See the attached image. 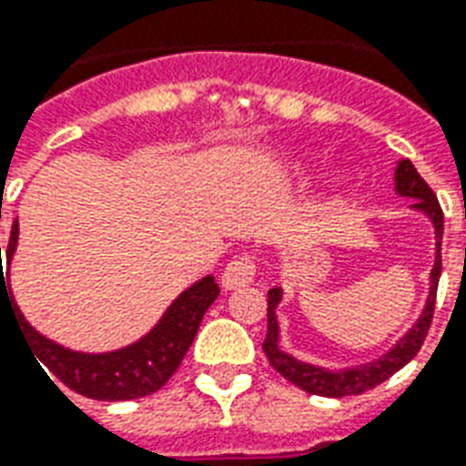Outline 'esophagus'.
<instances>
[{
	"instance_id": "esophagus-1",
	"label": "esophagus",
	"mask_w": 466,
	"mask_h": 466,
	"mask_svg": "<svg viewBox=\"0 0 466 466\" xmlns=\"http://www.w3.org/2000/svg\"><path fill=\"white\" fill-rule=\"evenodd\" d=\"M254 274H257V264H254V257L251 254H239L234 257L222 271V286L224 289H239V286H247L254 281Z\"/></svg>"
}]
</instances>
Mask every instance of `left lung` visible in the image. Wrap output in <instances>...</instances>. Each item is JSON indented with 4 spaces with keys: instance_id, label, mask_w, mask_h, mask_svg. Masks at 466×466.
<instances>
[{
    "instance_id": "obj_1",
    "label": "left lung",
    "mask_w": 466,
    "mask_h": 466,
    "mask_svg": "<svg viewBox=\"0 0 466 466\" xmlns=\"http://www.w3.org/2000/svg\"><path fill=\"white\" fill-rule=\"evenodd\" d=\"M395 192L402 198L415 199V209L422 215L430 217V222L435 227V267L430 274V296L420 319L415 326L395 343V346L380 356L373 363L356 365V368H343V370H329V368H319V365L303 363L289 356L286 350L279 346V320H277V306L281 301V289H268V309H267V339H264V353H267L268 363L274 365V370L284 375L286 380L294 382L296 388H301L309 395H323V398H346V395H360L365 390H373L375 385L385 382L390 375H395L400 368L417 356L420 346L425 343L427 330L432 323V313H435V299H437V284H440V274H442V229L444 217L442 207L437 202L435 192L430 189L415 165L410 160H400L395 167Z\"/></svg>"
}]
</instances>
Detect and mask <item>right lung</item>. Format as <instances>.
I'll use <instances>...</instances> for the list:
<instances>
[{
  "instance_id": "add662e5",
  "label": "right lung",
  "mask_w": 466,
  "mask_h": 466,
  "mask_svg": "<svg viewBox=\"0 0 466 466\" xmlns=\"http://www.w3.org/2000/svg\"><path fill=\"white\" fill-rule=\"evenodd\" d=\"M16 239H19V222L12 224V237L6 247V267L12 264ZM6 289H9V281H5V268L0 264V306L6 301L9 311L16 313L14 320L19 323L22 339L34 350V358H39V363H44L51 375H56L58 380L78 395L110 400V402L146 398L160 390L165 382L170 380L172 373L180 368L182 358L198 336L202 316L219 296L215 277L199 279L198 284L185 289L170 303V309L157 320V326L140 340L118 350H110V353H78V350L58 346L46 336H41L39 330L31 329L19 313V306L14 303L12 294H6ZM46 371L44 375L49 378Z\"/></svg>"
}]
</instances>
